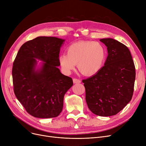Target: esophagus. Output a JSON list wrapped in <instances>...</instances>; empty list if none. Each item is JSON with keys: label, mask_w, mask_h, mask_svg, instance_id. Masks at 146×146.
<instances>
[{"label": "esophagus", "mask_w": 146, "mask_h": 146, "mask_svg": "<svg viewBox=\"0 0 146 146\" xmlns=\"http://www.w3.org/2000/svg\"><path fill=\"white\" fill-rule=\"evenodd\" d=\"M73 81L74 83H81V80L80 79H76V78H74L73 79Z\"/></svg>", "instance_id": "esophagus-1"}]
</instances>
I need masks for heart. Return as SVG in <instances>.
<instances>
[{"instance_id":"b5f03b06","label":"heart","mask_w":146,"mask_h":146,"mask_svg":"<svg viewBox=\"0 0 146 146\" xmlns=\"http://www.w3.org/2000/svg\"><path fill=\"white\" fill-rule=\"evenodd\" d=\"M106 54L105 45L101 42L79 41L68 46L67 55L61 54L59 57V62L66 73H70L77 64L78 70L83 74L92 76L103 67Z\"/></svg>"}]
</instances>
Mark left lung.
Masks as SVG:
<instances>
[{
    "label": "left lung",
    "mask_w": 146,
    "mask_h": 146,
    "mask_svg": "<svg viewBox=\"0 0 146 146\" xmlns=\"http://www.w3.org/2000/svg\"><path fill=\"white\" fill-rule=\"evenodd\" d=\"M100 41L108 50L104 66L82 82L90 111L96 115L108 117L117 114L131 100L135 68L127 46L112 38H104Z\"/></svg>",
    "instance_id": "obj_1"
}]
</instances>
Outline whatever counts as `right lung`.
Segmentation results:
<instances>
[{
	"label": "right lung",
	"instance_id": "right-lung-1",
	"mask_svg": "<svg viewBox=\"0 0 146 146\" xmlns=\"http://www.w3.org/2000/svg\"><path fill=\"white\" fill-rule=\"evenodd\" d=\"M64 40L38 36L23 44L12 67L14 93L27 112L39 118L57 117L62 111L64 96L73 85L60 72L59 53ZM36 59L44 61L35 70Z\"/></svg>",
	"mask_w": 146,
	"mask_h": 146
}]
</instances>
